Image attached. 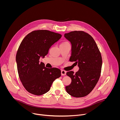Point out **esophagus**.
<instances>
[{
  "label": "esophagus",
  "instance_id": "1",
  "mask_svg": "<svg viewBox=\"0 0 120 120\" xmlns=\"http://www.w3.org/2000/svg\"><path fill=\"white\" fill-rule=\"evenodd\" d=\"M66 71H65L64 70H62L61 71V75H63V76L65 75H66Z\"/></svg>",
  "mask_w": 120,
  "mask_h": 120
}]
</instances>
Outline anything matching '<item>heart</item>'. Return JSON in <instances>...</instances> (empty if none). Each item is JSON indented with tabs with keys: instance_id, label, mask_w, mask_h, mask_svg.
Returning <instances> with one entry per match:
<instances>
[{
	"instance_id": "heart-1",
	"label": "heart",
	"mask_w": 120,
	"mask_h": 120,
	"mask_svg": "<svg viewBox=\"0 0 120 120\" xmlns=\"http://www.w3.org/2000/svg\"><path fill=\"white\" fill-rule=\"evenodd\" d=\"M64 43H68V42H64V43H63V44H64Z\"/></svg>"
}]
</instances>
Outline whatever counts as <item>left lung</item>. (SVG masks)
<instances>
[{"label":"left lung","mask_w":120,"mask_h":120,"mask_svg":"<svg viewBox=\"0 0 120 120\" xmlns=\"http://www.w3.org/2000/svg\"><path fill=\"white\" fill-rule=\"evenodd\" d=\"M72 45L70 61L79 68L74 74L66 73L72 82L65 87L67 93L75 97H82L90 94L97 84L101 72L102 58L94 38L83 31H75L64 35Z\"/></svg>","instance_id":"left-lung-1"}]
</instances>
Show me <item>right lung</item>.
<instances>
[{"instance_id":"add662e5","label":"right lung","mask_w":120,"mask_h":120,"mask_svg":"<svg viewBox=\"0 0 120 120\" xmlns=\"http://www.w3.org/2000/svg\"><path fill=\"white\" fill-rule=\"evenodd\" d=\"M61 37V34L40 30L29 33L21 42L15 60L20 80L29 93L36 95L46 93L53 82L61 76L60 69L47 68L39 60Z\"/></svg>"}]
</instances>
